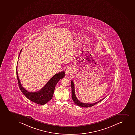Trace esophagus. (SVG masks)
Wrapping results in <instances>:
<instances>
[{"instance_id": "obj_1", "label": "esophagus", "mask_w": 135, "mask_h": 135, "mask_svg": "<svg viewBox=\"0 0 135 135\" xmlns=\"http://www.w3.org/2000/svg\"><path fill=\"white\" fill-rule=\"evenodd\" d=\"M72 73V70L71 69V68H70V67H68V68L66 69V70H65V74H66V75H71Z\"/></svg>"}]
</instances>
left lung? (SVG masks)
Segmentation results:
<instances>
[{
  "instance_id": "obj_1",
  "label": "left lung",
  "mask_w": 135,
  "mask_h": 135,
  "mask_svg": "<svg viewBox=\"0 0 135 135\" xmlns=\"http://www.w3.org/2000/svg\"><path fill=\"white\" fill-rule=\"evenodd\" d=\"M71 91H72V98L73 99V101L74 102L76 105H77L79 106L82 107H84V108H88V107H90L93 106L94 105L98 103H99L100 102L102 101V100H103V99H102L101 100H100L99 101L94 103H82L79 100H78L77 97H76V95H75V86H74V82L73 81H71Z\"/></svg>"
}]
</instances>
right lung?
Returning a JSON list of instances; mask_svg holds the SVG:
<instances>
[{
  "label": "right lung",
  "mask_w": 135,
  "mask_h": 135,
  "mask_svg": "<svg viewBox=\"0 0 135 135\" xmlns=\"http://www.w3.org/2000/svg\"><path fill=\"white\" fill-rule=\"evenodd\" d=\"M22 51V49H21L20 52L19 53L18 59H19V56ZM17 63H18V62ZM16 73L19 88L22 93L27 98L31 101L40 105L45 104L52 98L56 85L57 83L58 82V81L62 78H64L65 76L64 71L57 73L50 79L44 87H43L42 89H41V90L36 92H29L24 89L21 84L18 76L17 66Z\"/></svg>",
  "instance_id": "right-lung-1"
}]
</instances>
